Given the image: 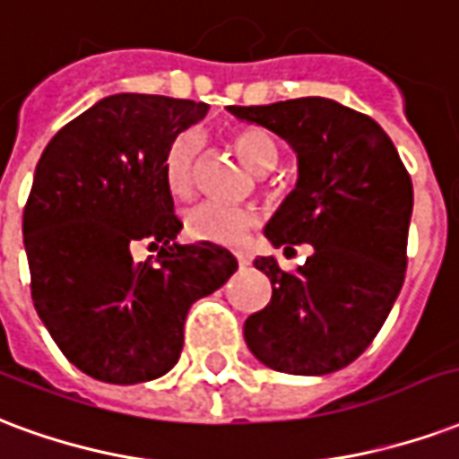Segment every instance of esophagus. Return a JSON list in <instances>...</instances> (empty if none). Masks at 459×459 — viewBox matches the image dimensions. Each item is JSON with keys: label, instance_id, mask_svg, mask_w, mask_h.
<instances>
[{"label": "esophagus", "instance_id": "34e87169", "mask_svg": "<svg viewBox=\"0 0 459 459\" xmlns=\"http://www.w3.org/2000/svg\"><path fill=\"white\" fill-rule=\"evenodd\" d=\"M234 256H237L239 266H249V264H252V256H249L247 252H234Z\"/></svg>", "mask_w": 459, "mask_h": 459}]
</instances>
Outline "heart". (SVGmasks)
<instances>
[{"label":"heart","mask_w":459,"mask_h":459,"mask_svg":"<svg viewBox=\"0 0 459 459\" xmlns=\"http://www.w3.org/2000/svg\"><path fill=\"white\" fill-rule=\"evenodd\" d=\"M234 152L242 159V163L254 173H266L276 166L279 152L269 134L262 129H239L232 136ZM200 152V136L195 132L180 134L176 142L170 143L163 163L166 186L173 195L188 197L195 186V163ZM183 225L188 237L197 242L210 244H237L242 242L244 234L256 225V212L249 207L225 205L215 200L197 203L183 215Z\"/></svg>","instance_id":"obj_1"}]
</instances>
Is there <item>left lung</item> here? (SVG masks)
I'll use <instances>...</instances> for the list:
<instances>
[{
	"mask_svg": "<svg viewBox=\"0 0 459 459\" xmlns=\"http://www.w3.org/2000/svg\"><path fill=\"white\" fill-rule=\"evenodd\" d=\"M227 109L279 134L299 156V183L264 234L273 247L313 244L293 273L273 256L254 262L273 293L247 317V347L286 374L342 369L369 347L403 286L411 176L379 124L335 100Z\"/></svg>",
	"mask_w": 459,
	"mask_h": 459,
	"instance_id": "1",
	"label": "left lung"
}]
</instances>
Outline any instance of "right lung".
Segmentation results:
<instances>
[{
  "label": "right lung",
  "instance_id": "right-lung-1",
  "mask_svg": "<svg viewBox=\"0 0 459 459\" xmlns=\"http://www.w3.org/2000/svg\"><path fill=\"white\" fill-rule=\"evenodd\" d=\"M207 109L109 95L65 124L39 159L23 207L31 299L60 352L92 379L142 384L173 369L190 306L237 271L220 244L176 242L183 222L163 163ZM139 241L160 256L134 263Z\"/></svg>",
  "mask_w": 459,
  "mask_h": 459
}]
</instances>
